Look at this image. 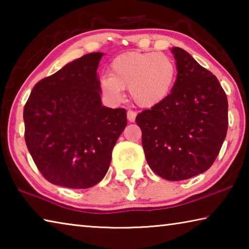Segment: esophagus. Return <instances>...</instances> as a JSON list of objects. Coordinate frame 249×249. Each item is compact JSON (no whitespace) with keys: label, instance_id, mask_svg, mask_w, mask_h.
I'll return each mask as SVG.
<instances>
[{"label":"esophagus","instance_id":"esophagus-1","mask_svg":"<svg viewBox=\"0 0 249 249\" xmlns=\"http://www.w3.org/2000/svg\"><path fill=\"white\" fill-rule=\"evenodd\" d=\"M136 115H137V113L135 111H132V109H128L127 111V120L129 122H134L135 119H136Z\"/></svg>","mask_w":249,"mask_h":249}]
</instances>
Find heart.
Segmentation results:
<instances>
[{
    "instance_id": "obj_1",
    "label": "heart",
    "mask_w": 249,
    "mask_h": 249,
    "mask_svg": "<svg viewBox=\"0 0 249 249\" xmlns=\"http://www.w3.org/2000/svg\"><path fill=\"white\" fill-rule=\"evenodd\" d=\"M175 61L163 53L130 52L117 56L109 66V74L100 79L101 92L113 102L124 98V89L138 107H157L170 94L175 84Z\"/></svg>"
}]
</instances>
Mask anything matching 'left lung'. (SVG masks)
<instances>
[{
	"instance_id": "left-lung-1",
	"label": "left lung",
	"mask_w": 249,
	"mask_h": 249,
	"mask_svg": "<svg viewBox=\"0 0 249 249\" xmlns=\"http://www.w3.org/2000/svg\"><path fill=\"white\" fill-rule=\"evenodd\" d=\"M176 82L168 98L137 115L147 162L156 175L185 180L209 169L226 137L227 98L217 78L182 48L171 49Z\"/></svg>"
}]
</instances>
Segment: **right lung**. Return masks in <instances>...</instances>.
<instances>
[{
	"label": "right lung",
	"instance_id": "1",
	"mask_svg": "<svg viewBox=\"0 0 249 249\" xmlns=\"http://www.w3.org/2000/svg\"><path fill=\"white\" fill-rule=\"evenodd\" d=\"M102 56L84 54L40 80L25 104L26 146L53 184L87 189L99 183L127 125L125 108L101 102L96 70Z\"/></svg>",
	"mask_w": 249,
	"mask_h": 249
}]
</instances>
